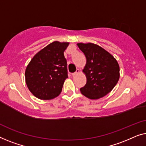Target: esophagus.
Instances as JSON below:
<instances>
[{"mask_svg": "<svg viewBox=\"0 0 146 146\" xmlns=\"http://www.w3.org/2000/svg\"><path fill=\"white\" fill-rule=\"evenodd\" d=\"M79 72H80L79 69H77V70H76V71H75V73H72V76H73V77H75V76H76V75H77V74H78V73H79Z\"/></svg>", "mask_w": 146, "mask_h": 146, "instance_id": "1", "label": "esophagus"}]
</instances>
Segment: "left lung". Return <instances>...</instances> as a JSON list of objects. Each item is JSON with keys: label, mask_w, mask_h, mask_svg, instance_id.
<instances>
[{"label": "left lung", "mask_w": 146, "mask_h": 146, "mask_svg": "<svg viewBox=\"0 0 146 146\" xmlns=\"http://www.w3.org/2000/svg\"><path fill=\"white\" fill-rule=\"evenodd\" d=\"M85 54L87 63L83 72L87 83L80 89L81 93L90 99H98L109 93L118 83L120 67L116 59L97 45L77 44Z\"/></svg>", "instance_id": "left-lung-1"}]
</instances>
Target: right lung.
<instances>
[{
  "label": "right lung",
  "instance_id": "add662e5",
  "mask_svg": "<svg viewBox=\"0 0 146 146\" xmlns=\"http://www.w3.org/2000/svg\"><path fill=\"white\" fill-rule=\"evenodd\" d=\"M68 42H54L36 53L25 71L26 85L37 98L50 100L61 93L68 77L64 51Z\"/></svg>",
  "mask_w": 146,
  "mask_h": 146
}]
</instances>
